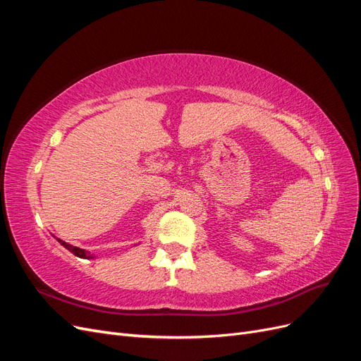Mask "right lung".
Returning <instances> with one entry per match:
<instances>
[{
	"label": "right lung",
	"instance_id": "obj_1",
	"mask_svg": "<svg viewBox=\"0 0 361 361\" xmlns=\"http://www.w3.org/2000/svg\"><path fill=\"white\" fill-rule=\"evenodd\" d=\"M59 243H60L61 245L66 247L69 251H72V253H73L75 256H78V257H84V259H89V257H90L89 255H87V251H84V250H81V248H78V247H73V245H71V244H68V243L61 241V239H59Z\"/></svg>",
	"mask_w": 361,
	"mask_h": 361
}]
</instances>
